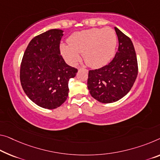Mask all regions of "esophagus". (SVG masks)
<instances>
[{
	"mask_svg": "<svg viewBox=\"0 0 160 160\" xmlns=\"http://www.w3.org/2000/svg\"><path fill=\"white\" fill-rule=\"evenodd\" d=\"M78 70H82V69H83V68H81V67H78ZM85 70L87 71V69H85Z\"/></svg>",
	"mask_w": 160,
	"mask_h": 160,
	"instance_id": "esophagus-1",
	"label": "esophagus"
}]
</instances>
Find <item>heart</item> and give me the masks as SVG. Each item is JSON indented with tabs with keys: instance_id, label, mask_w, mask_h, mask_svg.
Masks as SVG:
<instances>
[{
	"instance_id": "heart-1",
	"label": "heart",
	"mask_w": 160,
	"mask_h": 160,
	"mask_svg": "<svg viewBox=\"0 0 160 160\" xmlns=\"http://www.w3.org/2000/svg\"><path fill=\"white\" fill-rule=\"evenodd\" d=\"M68 43H61L60 51L68 63L75 65L81 59V53L85 63L97 68L107 65L115 54L117 36L114 29L92 28L72 33Z\"/></svg>"
}]
</instances>
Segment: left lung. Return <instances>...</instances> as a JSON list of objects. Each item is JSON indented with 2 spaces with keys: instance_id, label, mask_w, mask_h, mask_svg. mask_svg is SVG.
<instances>
[{
  "instance_id": "left-lung-1",
  "label": "left lung",
  "mask_w": 160,
  "mask_h": 160,
  "mask_svg": "<svg viewBox=\"0 0 160 160\" xmlns=\"http://www.w3.org/2000/svg\"><path fill=\"white\" fill-rule=\"evenodd\" d=\"M118 51L108 65L88 71L87 87L93 98L102 103L121 99L134 85L138 73L136 52L131 39L114 27Z\"/></svg>"
}]
</instances>
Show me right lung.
Masks as SVG:
<instances>
[{"mask_svg":"<svg viewBox=\"0 0 160 160\" xmlns=\"http://www.w3.org/2000/svg\"><path fill=\"white\" fill-rule=\"evenodd\" d=\"M63 32L51 29L34 37L27 46L21 63L20 80L24 92L44 109H56L65 102L68 81L78 72L61 55Z\"/></svg>","mask_w":160,"mask_h":160,"instance_id":"add662e5","label":"right lung"}]
</instances>
